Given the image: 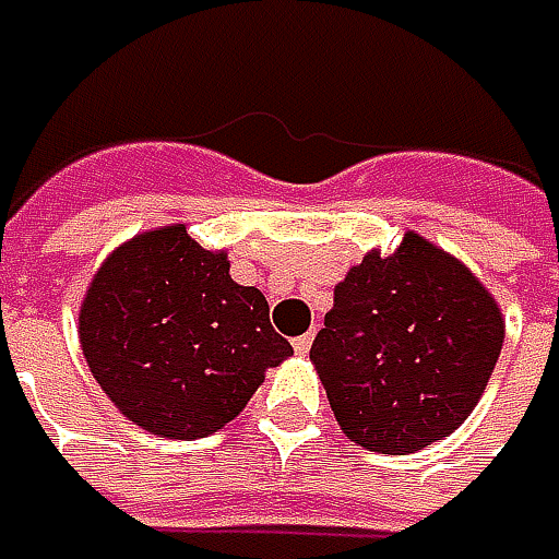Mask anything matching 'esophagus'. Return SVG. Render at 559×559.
I'll return each instance as SVG.
<instances>
[{
    "instance_id": "1",
    "label": "esophagus",
    "mask_w": 559,
    "mask_h": 559,
    "mask_svg": "<svg viewBox=\"0 0 559 559\" xmlns=\"http://www.w3.org/2000/svg\"><path fill=\"white\" fill-rule=\"evenodd\" d=\"M311 343H314V333H305V336H295V340H293V349L298 352V355H305V352L311 349Z\"/></svg>"
}]
</instances>
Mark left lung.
I'll use <instances>...</instances> for the list:
<instances>
[{
	"label": "left lung",
	"instance_id": "left-lung-1",
	"mask_svg": "<svg viewBox=\"0 0 559 559\" xmlns=\"http://www.w3.org/2000/svg\"><path fill=\"white\" fill-rule=\"evenodd\" d=\"M503 346L488 289L415 233L371 251L336 286L314 336L330 408L349 440L403 456L443 440L478 405Z\"/></svg>",
	"mask_w": 559,
	"mask_h": 559
}]
</instances>
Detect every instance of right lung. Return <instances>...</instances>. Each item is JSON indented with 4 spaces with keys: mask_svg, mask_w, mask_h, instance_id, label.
<instances>
[{
    "mask_svg": "<svg viewBox=\"0 0 559 559\" xmlns=\"http://www.w3.org/2000/svg\"><path fill=\"white\" fill-rule=\"evenodd\" d=\"M81 349L128 421L194 440L233 421L293 346L270 305L238 286L226 254L166 226L99 266L81 308Z\"/></svg>",
    "mask_w": 559,
    "mask_h": 559,
    "instance_id": "right-lung-1",
    "label": "right lung"
}]
</instances>
